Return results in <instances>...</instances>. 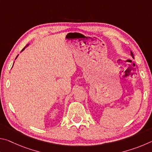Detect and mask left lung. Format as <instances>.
<instances>
[{"mask_svg":"<svg viewBox=\"0 0 152 152\" xmlns=\"http://www.w3.org/2000/svg\"><path fill=\"white\" fill-rule=\"evenodd\" d=\"M131 54H132V56H133V53L132 52V51H131Z\"/></svg>","mask_w":152,"mask_h":152,"instance_id":"8db88e82","label":"left lung"}]
</instances>
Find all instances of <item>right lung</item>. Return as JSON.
I'll list each match as a JSON object with an SVG mask.
<instances>
[{"label":"right lung","mask_w":152,"mask_h":152,"mask_svg":"<svg viewBox=\"0 0 152 152\" xmlns=\"http://www.w3.org/2000/svg\"><path fill=\"white\" fill-rule=\"evenodd\" d=\"M26 47H27V46H26ZM25 48H24L23 49V50H22V51H23V50H25ZM18 56H19V55H18ZM17 57H16V58H17Z\"/></svg>","instance_id":"1"}]
</instances>
